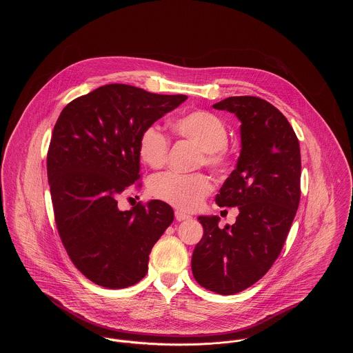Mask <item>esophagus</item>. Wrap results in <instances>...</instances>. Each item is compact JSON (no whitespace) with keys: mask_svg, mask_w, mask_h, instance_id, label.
I'll return each mask as SVG.
<instances>
[{"mask_svg":"<svg viewBox=\"0 0 353 353\" xmlns=\"http://www.w3.org/2000/svg\"><path fill=\"white\" fill-rule=\"evenodd\" d=\"M192 216L190 214H188V213H185V212H182V210H175V219L178 220V221H183V220H188V219H190Z\"/></svg>","mask_w":353,"mask_h":353,"instance_id":"34e87169","label":"esophagus"}]
</instances>
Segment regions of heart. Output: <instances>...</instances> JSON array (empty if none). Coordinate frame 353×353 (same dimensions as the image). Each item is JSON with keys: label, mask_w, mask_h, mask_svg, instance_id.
Returning a JSON list of instances; mask_svg holds the SVG:
<instances>
[{"label": "heart", "mask_w": 353, "mask_h": 353, "mask_svg": "<svg viewBox=\"0 0 353 353\" xmlns=\"http://www.w3.org/2000/svg\"><path fill=\"white\" fill-rule=\"evenodd\" d=\"M172 132L200 150L197 167L205 165L213 172L223 171L228 164V128L216 114L196 110L176 117L171 123ZM170 141L159 126H147L139 139L140 159L151 168H161L168 156ZM151 193L159 200L175 208L193 210L210 193L212 183L205 174L182 175L163 172L156 175L150 185Z\"/></svg>", "instance_id": "b5f03b06"}]
</instances>
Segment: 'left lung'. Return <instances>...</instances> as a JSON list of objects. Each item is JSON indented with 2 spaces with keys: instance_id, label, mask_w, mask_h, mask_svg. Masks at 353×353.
<instances>
[{
  "instance_id": "obj_1",
  "label": "left lung",
  "mask_w": 353,
  "mask_h": 353,
  "mask_svg": "<svg viewBox=\"0 0 353 353\" xmlns=\"http://www.w3.org/2000/svg\"><path fill=\"white\" fill-rule=\"evenodd\" d=\"M213 107L242 122L236 168L216 196L219 206H238L239 214L224 228L217 216L199 217L203 236L192 270L203 288L234 295L256 283L285 243L301 201V148L288 119L269 101L231 97Z\"/></svg>"
}]
</instances>
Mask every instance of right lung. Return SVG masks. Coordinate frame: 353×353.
Masks as SVG:
<instances>
[{
    "mask_svg": "<svg viewBox=\"0 0 353 353\" xmlns=\"http://www.w3.org/2000/svg\"><path fill=\"white\" fill-rule=\"evenodd\" d=\"M186 99L107 84L58 117L48 152L57 230L74 266L101 287L119 290L144 279L153 245L174 220L165 202L119 210L118 197L140 186L141 132Z\"/></svg>",
    "mask_w": 353,
    "mask_h": 353,
    "instance_id": "add662e5",
    "label": "right lung"
}]
</instances>
